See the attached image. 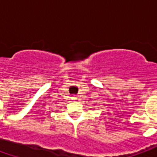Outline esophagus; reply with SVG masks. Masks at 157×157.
<instances>
[{
	"label": "esophagus",
	"instance_id": "esophagus-1",
	"mask_svg": "<svg viewBox=\"0 0 157 157\" xmlns=\"http://www.w3.org/2000/svg\"><path fill=\"white\" fill-rule=\"evenodd\" d=\"M73 98H75V99H76V97H75V96H74V97H73Z\"/></svg>",
	"mask_w": 157,
	"mask_h": 157
}]
</instances>
